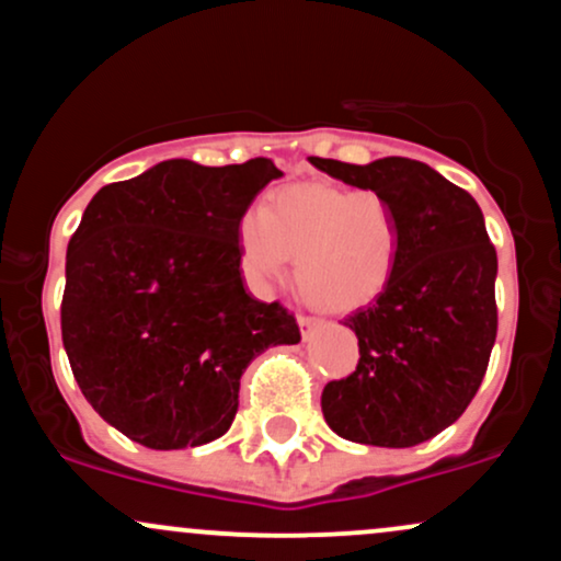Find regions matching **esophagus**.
Returning <instances> with one entry per match:
<instances>
[{
  "label": "esophagus",
  "mask_w": 561,
  "mask_h": 561,
  "mask_svg": "<svg viewBox=\"0 0 561 561\" xmlns=\"http://www.w3.org/2000/svg\"><path fill=\"white\" fill-rule=\"evenodd\" d=\"M317 324H319V319L306 317V313H298V328H300V335H304V341H309L311 330L317 328Z\"/></svg>",
  "instance_id": "34e87169"
}]
</instances>
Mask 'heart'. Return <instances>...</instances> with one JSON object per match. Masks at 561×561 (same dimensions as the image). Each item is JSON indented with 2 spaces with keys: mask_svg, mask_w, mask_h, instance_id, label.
Wrapping results in <instances>:
<instances>
[{
  "mask_svg": "<svg viewBox=\"0 0 561 561\" xmlns=\"http://www.w3.org/2000/svg\"><path fill=\"white\" fill-rule=\"evenodd\" d=\"M239 261L257 293H268L295 255V279L328 311L375 304L397 271L399 220L373 188L295 183L239 220Z\"/></svg>",
  "mask_w": 561,
  "mask_h": 561,
  "instance_id": "1",
  "label": "heart"
}]
</instances>
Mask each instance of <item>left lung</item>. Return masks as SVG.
Masks as SVG:
<instances>
[{"instance_id": "left-lung-1", "label": "left lung", "mask_w": 561, "mask_h": 561, "mask_svg": "<svg viewBox=\"0 0 561 561\" xmlns=\"http://www.w3.org/2000/svg\"><path fill=\"white\" fill-rule=\"evenodd\" d=\"M309 162L380 191L399 220L397 271L373 306L346 319L359 365L324 386V421L356 445H421L463 415L495 346L497 255L484 215L469 191L415 159Z\"/></svg>"}]
</instances>
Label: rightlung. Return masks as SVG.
Wrapping results in <instances>:
<instances>
[{
  "label": "right lung",
  "mask_w": 561,
  "mask_h": 561,
  "mask_svg": "<svg viewBox=\"0 0 561 561\" xmlns=\"http://www.w3.org/2000/svg\"><path fill=\"white\" fill-rule=\"evenodd\" d=\"M282 170L168 159L90 199L66 252L60 332L92 410L151 450L218 439L257 354L300 341L244 290L237 229Z\"/></svg>",
  "instance_id": "obj_1"
}]
</instances>
